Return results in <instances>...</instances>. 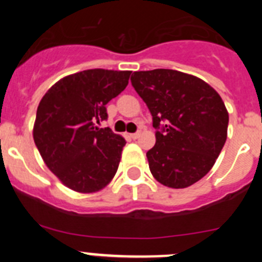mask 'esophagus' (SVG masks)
Instances as JSON below:
<instances>
[{"mask_svg": "<svg viewBox=\"0 0 262 262\" xmlns=\"http://www.w3.org/2000/svg\"><path fill=\"white\" fill-rule=\"evenodd\" d=\"M140 134H142V133H140V131H138V133H135V134H131V138H133L134 140H135V139H138L139 136H140Z\"/></svg>", "mask_w": 262, "mask_h": 262, "instance_id": "34e87169", "label": "esophagus"}]
</instances>
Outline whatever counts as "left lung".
Returning a JSON list of instances; mask_svg holds the SVG:
<instances>
[{
  "label": "left lung",
  "mask_w": 262,
  "mask_h": 262,
  "mask_svg": "<svg viewBox=\"0 0 262 262\" xmlns=\"http://www.w3.org/2000/svg\"><path fill=\"white\" fill-rule=\"evenodd\" d=\"M131 84L152 114L156 144L147 152L160 184L184 189L214 166L227 139L228 111L214 88L173 69L134 72Z\"/></svg>",
  "instance_id": "obj_1"
}]
</instances>
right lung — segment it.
Instances as JSON below:
<instances>
[{"label":"right lung","mask_w":262,"mask_h":262,"mask_svg":"<svg viewBox=\"0 0 262 262\" xmlns=\"http://www.w3.org/2000/svg\"><path fill=\"white\" fill-rule=\"evenodd\" d=\"M131 71L88 69L66 76L48 89L36 110L34 142L62 184L96 193L114 178L126 140L96 122L106 105L126 89Z\"/></svg>","instance_id":"add662e5"}]
</instances>
